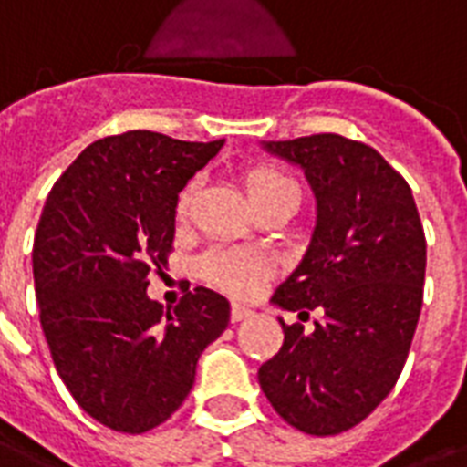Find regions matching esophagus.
I'll list each match as a JSON object with an SVG mask.
<instances>
[{
  "label": "esophagus",
  "mask_w": 467,
  "mask_h": 467,
  "mask_svg": "<svg viewBox=\"0 0 467 467\" xmlns=\"http://www.w3.org/2000/svg\"><path fill=\"white\" fill-rule=\"evenodd\" d=\"M252 313H254V311H252V308H247V306L234 304L233 311H230V318H233V323H240V320H247Z\"/></svg>",
  "instance_id": "obj_1"
}]
</instances>
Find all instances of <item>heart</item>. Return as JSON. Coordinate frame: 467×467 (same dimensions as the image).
<instances>
[{
	"label": "heart",
	"mask_w": 467,
	"mask_h": 467,
	"mask_svg": "<svg viewBox=\"0 0 467 467\" xmlns=\"http://www.w3.org/2000/svg\"><path fill=\"white\" fill-rule=\"evenodd\" d=\"M242 183L247 188L249 201L265 202L274 195L284 193V191H296L294 181L286 178L279 171L269 169V166H254L249 169L242 178ZM188 201L191 195L183 193L178 201V215H186ZM198 272L208 284L215 289L225 291L234 298H247L257 294L262 281L269 274V262L262 254L252 252V249L240 247H215L205 252L198 262Z\"/></svg>",
	"instance_id": "obj_1"
}]
</instances>
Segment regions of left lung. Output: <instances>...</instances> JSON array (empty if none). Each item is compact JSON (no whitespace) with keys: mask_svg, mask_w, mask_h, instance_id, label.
Returning a JSON list of instances; mask_svg holds the SVG:
<instances>
[{"mask_svg":"<svg viewBox=\"0 0 467 467\" xmlns=\"http://www.w3.org/2000/svg\"><path fill=\"white\" fill-rule=\"evenodd\" d=\"M304 169L318 220L301 265L274 291L286 326L259 384L284 421L336 436L368 419L400 379L423 301L426 237L411 188L375 149L340 134L266 141Z\"/></svg>","mask_w":467,"mask_h":467,"instance_id":"8db88e82","label":"left lung"}]
</instances>
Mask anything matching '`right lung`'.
I'll return each mask as SVG.
<instances>
[{"instance_id": "obj_1", "label": "right lung", "mask_w": 467, "mask_h": 467, "mask_svg": "<svg viewBox=\"0 0 467 467\" xmlns=\"http://www.w3.org/2000/svg\"><path fill=\"white\" fill-rule=\"evenodd\" d=\"M223 144L147 130L98 139L46 198L31 252L41 328L73 400L112 431L171 419L230 323L227 298L202 286L171 311L147 296L173 252L178 193Z\"/></svg>"}]
</instances>
